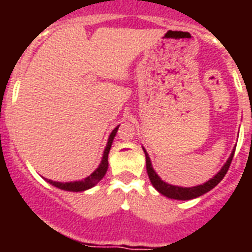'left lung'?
I'll list each match as a JSON object with an SVG mask.
<instances>
[{
    "label": "left lung",
    "mask_w": 252,
    "mask_h": 252,
    "mask_svg": "<svg viewBox=\"0 0 252 252\" xmlns=\"http://www.w3.org/2000/svg\"><path fill=\"white\" fill-rule=\"evenodd\" d=\"M142 150H144V153H145L146 157V171H148V175H149V179L150 182H152V184H153V187L163 196H166L168 199L174 200L196 199V197H199V196L204 195V193H207V192H209L211 189H213V188L223 179V176H225V174H226L229 167H230V163L231 161H233V157H234L235 152V149H233L230 157L227 158V161L225 162V165L221 167V170H220L215 176H212L211 179L207 180L205 183L195 186V187H179V186H174V184H168L166 183V182H163V180L158 176L157 172L154 171L149 154H148V152H146L144 146H142Z\"/></svg>",
    "instance_id": "left-lung-1"
}]
</instances>
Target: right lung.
Masks as SVG:
<instances>
[{
  "instance_id": "1",
  "label": "right lung",
  "mask_w": 252,
  "mask_h": 252,
  "mask_svg": "<svg viewBox=\"0 0 252 252\" xmlns=\"http://www.w3.org/2000/svg\"><path fill=\"white\" fill-rule=\"evenodd\" d=\"M119 129V126L115 128L111 134L108 136V141H107V145H106V149L103 152V157H102V161L99 163V166L94 170L93 174L85 178L82 180H76V182H55V180H51V179H45L48 182L49 184H52L55 187L60 188V189H64V191H69V192H84L86 189H90L93 188L94 186L100 182L103 179V176L106 175L107 172V168H108V153H110V149H111V145H112V141H114L115 136H116V132Z\"/></svg>"
}]
</instances>
